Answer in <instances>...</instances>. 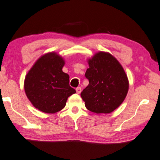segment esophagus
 <instances>
[{
  "label": "esophagus",
  "mask_w": 160,
  "mask_h": 160,
  "mask_svg": "<svg viewBox=\"0 0 160 160\" xmlns=\"http://www.w3.org/2000/svg\"><path fill=\"white\" fill-rule=\"evenodd\" d=\"M76 91H77V94H79V93L81 92V87H77V88H76Z\"/></svg>",
  "instance_id": "34e87169"
}]
</instances>
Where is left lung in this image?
Segmentation results:
<instances>
[{"mask_svg": "<svg viewBox=\"0 0 160 160\" xmlns=\"http://www.w3.org/2000/svg\"><path fill=\"white\" fill-rule=\"evenodd\" d=\"M88 64L85 77L89 84L81 92L85 106L93 113H111L128 94L127 75L119 62L108 53H96Z\"/></svg>", "mask_w": 160, "mask_h": 160, "instance_id": "obj_1", "label": "left lung"}]
</instances>
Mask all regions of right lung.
Returning a JSON list of instances; mask_svg holds the SVG:
<instances>
[{
	"label": "right lung",
	"mask_w": 160,
	"mask_h": 160,
	"mask_svg": "<svg viewBox=\"0 0 160 160\" xmlns=\"http://www.w3.org/2000/svg\"><path fill=\"white\" fill-rule=\"evenodd\" d=\"M65 62L56 53L39 58L27 74L24 81L27 98L36 108L54 113L65 107L68 98L76 92L70 86V77L63 72Z\"/></svg>",
	"instance_id": "add662e5"
}]
</instances>
